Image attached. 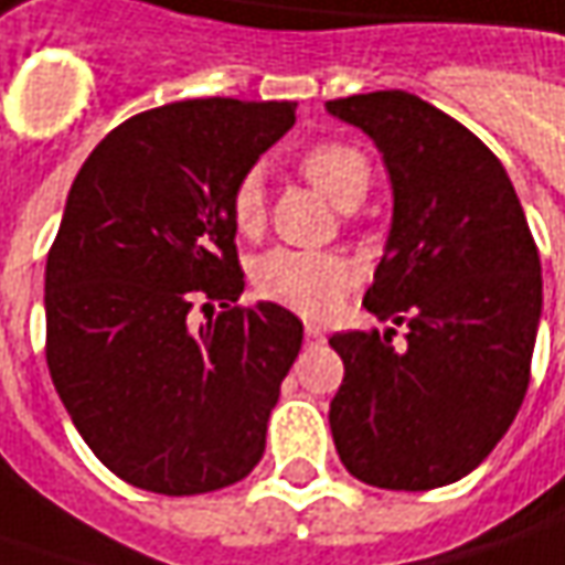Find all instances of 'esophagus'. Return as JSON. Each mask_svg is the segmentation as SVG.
<instances>
[{"label":"esophagus","instance_id":"1","mask_svg":"<svg viewBox=\"0 0 565 565\" xmlns=\"http://www.w3.org/2000/svg\"><path fill=\"white\" fill-rule=\"evenodd\" d=\"M305 342H308V345L315 349V345H323V342H327V337H323V330H317V327H308V330H305Z\"/></svg>","mask_w":565,"mask_h":565}]
</instances>
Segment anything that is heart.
<instances>
[{"label":"heart","mask_w":565,"mask_h":565,"mask_svg":"<svg viewBox=\"0 0 565 565\" xmlns=\"http://www.w3.org/2000/svg\"><path fill=\"white\" fill-rule=\"evenodd\" d=\"M305 179L337 206L359 204L371 185V163L355 143L320 141L298 157ZM228 213L238 232L264 226V188L257 172H245L232 194ZM250 286L267 301H276L301 317H330L352 289V267L327 250L270 248L250 260Z\"/></svg>","instance_id":"1"}]
</instances>
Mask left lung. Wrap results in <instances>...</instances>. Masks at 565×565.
I'll return each mask as SVG.
<instances>
[{
  "label": "left lung",
  "instance_id": "left-lung-1",
  "mask_svg": "<svg viewBox=\"0 0 565 565\" xmlns=\"http://www.w3.org/2000/svg\"><path fill=\"white\" fill-rule=\"evenodd\" d=\"M393 185L390 238L364 292L380 320L337 333L345 377L330 402L342 466L386 490L466 478L510 430L532 380L541 257L503 163L466 125L405 90L330 99Z\"/></svg>",
  "mask_w": 565,
  "mask_h": 565
}]
</instances>
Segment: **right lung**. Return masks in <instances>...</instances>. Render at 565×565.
Returning a JSON list of instances; mask_svg holds the SVG:
<instances>
[{
	"label": "right lung",
	"mask_w": 565,
	"mask_h": 565,
	"mask_svg": "<svg viewBox=\"0 0 565 565\" xmlns=\"http://www.w3.org/2000/svg\"><path fill=\"white\" fill-rule=\"evenodd\" d=\"M292 125L289 99L157 106L113 128L68 191L46 257V364L84 444L135 488L210 493L264 456L305 327L273 301L235 305L228 194Z\"/></svg>",
	"instance_id": "obj_1"
}]
</instances>
